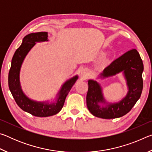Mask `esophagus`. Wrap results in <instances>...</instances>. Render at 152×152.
<instances>
[{"label": "esophagus", "instance_id": "1", "mask_svg": "<svg viewBox=\"0 0 152 152\" xmlns=\"http://www.w3.org/2000/svg\"><path fill=\"white\" fill-rule=\"evenodd\" d=\"M80 75L82 77L83 79H86L89 76V74L88 72V70H86V69H82L80 72Z\"/></svg>", "mask_w": 152, "mask_h": 152}]
</instances>
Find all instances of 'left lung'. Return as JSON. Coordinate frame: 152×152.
Instances as JSON below:
<instances>
[{"mask_svg":"<svg viewBox=\"0 0 152 152\" xmlns=\"http://www.w3.org/2000/svg\"><path fill=\"white\" fill-rule=\"evenodd\" d=\"M143 72L142 60L138 51L133 49L113 61L98 76L97 78L104 79L122 74L127 92L121 100L115 102H108L105 99L100 83L92 79L88 80L86 105L91 114L102 119H115L129 112L142 92Z\"/></svg>","mask_w":152,"mask_h":152,"instance_id":"8db88e82","label":"left lung"}]
</instances>
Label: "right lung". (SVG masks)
<instances>
[{
  "label": "right lung",
  "instance_id": "1",
  "mask_svg": "<svg viewBox=\"0 0 152 152\" xmlns=\"http://www.w3.org/2000/svg\"><path fill=\"white\" fill-rule=\"evenodd\" d=\"M48 32L31 33L23 39L21 45L15 51L9 73V87L15 102L20 109L33 116L45 117L52 116L60 111L67 95L78 78V75L67 80L61 85L55 99L51 101H37L28 97L21 88L20 71L28 53L36 43L48 42Z\"/></svg>",
  "mask_w": 152,
  "mask_h": 152
}]
</instances>
